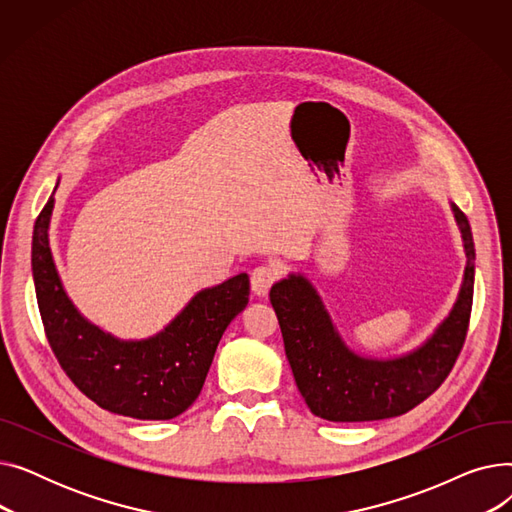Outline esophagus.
I'll use <instances>...</instances> for the list:
<instances>
[{"label":"esophagus","instance_id":"34e87169","mask_svg":"<svg viewBox=\"0 0 512 512\" xmlns=\"http://www.w3.org/2000/svg\"><path fill=\"white\" fill-rule=\"evenodd\" d=\"M276 280H278V270L274 265H257L251 272V288L255 294H259V297H265Z\"/></svg>","mask_w":512,"mask_h":512}]
</instances>
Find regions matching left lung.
<instances>
[{
	"instance_id": "8db88e82",
	"label": "left lung",
	"mask_w": 512,
	"mask_h": 512,
	"mask_svg": "<svg viewBox=\"0 0 512 512\" xmlns=\"http://www.w3.org/2000/svg\"><path fill=\"white\" fill-rule=\"evenodd\" d=\"M461 228L467 267L452 313L423 346L390 361L363 359L348 351L334 330L315 288L290 276L270 290L294 382L313 415L328 421H375L398 417L432 396L459 359L473 307L475 247L467 215L452 205Z\"/></svg>"
}]
</instances>
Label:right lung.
<instances>
[{"instance_id":"right-lung-1","label":"right lung","mask_w":512,"mask_h":512,"mask_svg":"<svg viewBox=\"0 0 512 512\" xmlns=\"http://www.w3.org/2000/svg\"><path fill=\"white\" fill-rule=\"evenodd\" d=\"M53 197L33 230V278L47 342L72 384L97 407L134 419H172L197 400L215 348L249 303V276L207 288L172 324L149 340L124 342L80 315L49 251Z\"/></svg>"}]
</instances>
